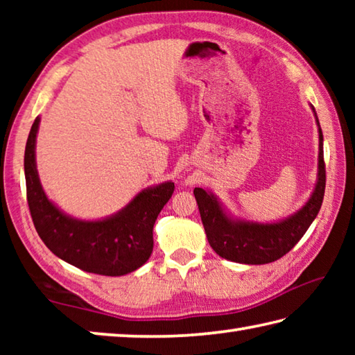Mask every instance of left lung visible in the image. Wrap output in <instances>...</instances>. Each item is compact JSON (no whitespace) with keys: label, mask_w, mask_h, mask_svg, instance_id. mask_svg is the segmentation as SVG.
<instances>
[{"label":"left lung","mask_w":355,"mask_h":355,"mask_svg":"<svg viewBox=\"0 0 355 355\" xmlns=\"http://www.w3.org/2000/svg\"><path fill=\"white\" fill-rule=\"evenodd\" d=\"M318 125L320 152H318L316 183L307 202L297 211L284 219L258 222L233 216L219 197L209 189L196 188L202 224L208 243L219 257L243 264H266L288 254L309 230L320 213L326 189V167L322 155V131L315 107L310 105Z\"/></svg>","instance_id":"1"}]
</instances>
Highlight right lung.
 <instances>
[{
  "mask_svg": "<svg viewBox=\"0 0 355 355\" xmlns=\"http://www.w3.org/2000/svg\"><path fill=\"white\" fill-rule=\"evenodd\" d=\"M39 125L40 117H35L25 148V178L29 211L42 241L58 258L86 272L117 277L139 269L152 255L155 220L175 184L148 186L105 218L70 216L48 199L42 188L35 163Z\"/></svg>",
  "mask_w": 355,
  "mask_h": 355,
  "instance_id": "add662e5",
  "label": "right lung"
}]
</instances>
